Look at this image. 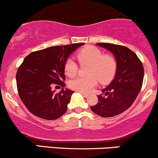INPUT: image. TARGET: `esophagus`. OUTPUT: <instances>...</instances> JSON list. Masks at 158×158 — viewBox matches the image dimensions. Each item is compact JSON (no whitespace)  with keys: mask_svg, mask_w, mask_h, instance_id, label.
<instances>
[{"mask_svg":"<svg viewBox=\"0 0 158 158\" xmlns=\"http://www.w3.org/2000/svg\"><path fill=\"white\" fill-rule=\"evenodd\" d=\"M81 94H82L83 95V97H85V98H88V94L84 93V92H81Z\"/></svg>","mask_w":158,"mask_h":158,"instance_id":"esophagus-1","label":"esophagus"}]
</instances>
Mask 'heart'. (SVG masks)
Listing matches in <instances>:
<instances>
[{
    "label": "heart",
    "instance_id": "b5f03b06",
    "mask_svg": "<svg viewBox=\"0 0 158 158\" xmlns=\"http://www.w3.org/2000/svg\"><path fill=\"white\" fill-rule=\"evenodd\" d=\"M76 58L81 65H89L88 76H79L69 82L70 88L80 92H89L98 84H107L112 81L117 70V60L112 54H103L100 48L87 46L79 50ZM66 75L73 77L78 72V65L72 59L64 64Z\"/></svg>",
    "mask_w": 158,
    "mask_h": 158
}]
</instances>
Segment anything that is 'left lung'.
I'll return each mask as SVG.
<instances>
[{
  "mask_svg": "<svg viewBox=\"0 0 158 158\" xmlns=\"http://www.w3.org/2000/svg\"><path fill=\"white\" fill-rule=\"evenodd\" d=\"M110 50L117 60V70L112 82L98 95V102L91 110L101 117H113L127 110L136 100L143 86L144 67L130 48L121 45L98 43Z\"/></svg>",
  "mask_w": 158,
  "mask_h": 158,
  "instance_id": "left-lung-1",
  "label": "left lung"
}]
</instances>
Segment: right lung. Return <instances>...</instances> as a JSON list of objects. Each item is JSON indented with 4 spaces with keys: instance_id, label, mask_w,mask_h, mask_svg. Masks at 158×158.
I'll list each match as a JSON object with an SVG mask.
<instances>
[{
    "instance_id": "right-lung-1",
    "label": "right lung",
    "mask_w": 158,
    "mask_h": 158,
    "mask_svg": "<svg viewBox=\"0 0 158 158\" xmlns=\"http://www.w3.org/2000/svg\"><path fill=\"white\" fill-rule=\"evenodd\" d=\"M85 43L52 46L34 52L25 57L16 73L17 90L22 103L33 115L55 120L65 113L74 91L65 87L64 64L69 55Z\"/></svg>"
}]
</instances>
